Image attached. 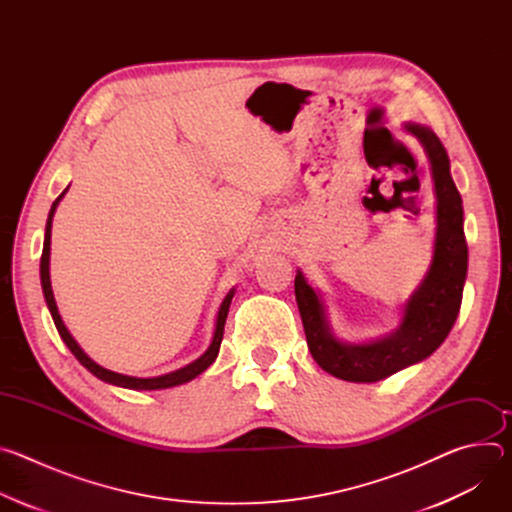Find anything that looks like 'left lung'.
I'll return each mask as SVG.
<instances>
[{"label": "left lung", "mask_w": 512, "mask_h": 512, "mask_svg": "<svg viewBox=\"0 0 512 512\" xmlns=\"http://www.w3.org/2000/svg\"><path fill=\"white\" fill-rule=\"evenodd\" d=\"M427 152L437 198V229L431 267L405 304L397 332L369 344L338 342L326 324L322 302L296 275V302L306 330L308 348L320 367L352 383L381 381L409 364L427 358L450 334L462 304L468 271V245L464 235L462 196L450 176V158L437 135L423 125H407Z\"/></svg>", "instance_id": "left-lung-1"}]
</instances>
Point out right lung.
<instances>
[{
  "label": "right lung",
  "mask_w": 512,
  "mask_h": 512,
  "mask_svg": "<svg viewBox=\"0 0 512 512\" xmlns=\"http://www.w3.org/2000/svg\"><path fill=\"white\" fill-rule=\"evenodd\" d=\"M68 190V188H66ZM64 190V192H66ZM64 192L52 202V208L48 212V221H46V233H44V249H42V257H40V281H42V291H44V298H46V304H48V310L52 314V320L56 324V330L60 334V338L64 340V344L70 348V352L77 356V360L83 364L85 369H89L95 377H99L101 381L105 383H111V385H117V387H125V389H135V391H156V389H168V387H176V385H182V383H188L192 381L194 377H198L200 373H204L210 364L214 362L216 354H218V348H221V342H223V332H225V322H227V314H229V306H231V300L235 296V289H231L227 298L223 300L221 304V310H218V316H216V328H214V336H212V342L208 346V350L194 362H190L188 367L180 369V371H174V373H168V375H162V377H154V379H137V377H127V375H119V373H113V371H107L103 367H99L97 362H93L83 350L81 346L75 342V338L70 336V332L66 330V326L62 324V318L58 314V308H56V302H54V294H52V285H50V231H52V216H54V210L60 202V198L64 196Z\"/></svg>",
  "instance_id": "right-lung-1"
}]
</instances>
